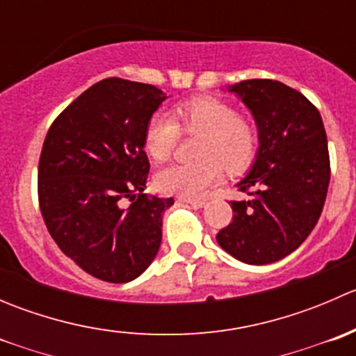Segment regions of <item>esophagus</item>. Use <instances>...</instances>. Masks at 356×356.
I'll return each instance as SVG.
<instances>
[{
  "mask_svg": "<svg viewBox=\"0 0 356 356\" xmlns=\"http://www.w3.org/2000/svg\"><path fill=\"white\" fill-rule=\"evenodd\" d=\"M179 201H182V203H188V204H191V207H195V208H203L204 204H207V201H204V200H189V198H179Z\"/></svg>",
  "mask_w": 356,
  "mask_h": 356,
  "instance_id": "34e87169",
  "label": "esophagus"
}]
</instances>
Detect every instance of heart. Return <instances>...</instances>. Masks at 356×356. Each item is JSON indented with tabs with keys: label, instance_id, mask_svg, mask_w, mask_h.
<instances>
[{
	"label": "heart",
	"instance_id": "1",
	"mask_svg": "<svg viewBox=\"0 0 356 356\" xmlns=\"http://www.w3.org/2000/svg\"><path fill=\"white\" fill-rule=\"evenodd\" d=\"M179 131L200 136L196 156L191 163H172L156 174V188L165 195L181 198H200L220 179L222 167L231 175L250 168L257 158L260 136L250 118L236 113L234 106L218 98H195L179 103L172 118L156 113L145 129V152L153 160L163 161L170 156Z\"/></svg>",
	"mask_w": 356,
	"mask_h": 356
}]
</instances>
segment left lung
I'll list each match as a JSON object with an SVG mask.
<instances>
[{
	"label": "left lung",
	"mask_w": 356,
	"mask_h": 356,
	"mask_svg": "<svg viewBox=\"0 0 356 356\" xmlns=\"http://www.w3.org/2000/svg\"><path fill=\"white\" fill-rule=\"evenodd\" d=\"M257 122L260 146L231 201L234 215L217 243L239 261L274 264L314 231L327 196L331 163L318 110L296 89L270 79L229 86Z\"/></svg>",
	"instance_id": "1"
}]
</instances>
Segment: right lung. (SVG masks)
I'll return each mask as SVG.
<instances>
[{
  "label": "right lung",
  "mask_w": 356,
  "mask_h": 356,
  "mask_svg": "<svg viewBox=\"0 0 356 356\" xmlns=\"http://www.w3.org/2000/svg\"><path fill=\"white\" fill-rule=\"evenodd\" d=\"M161 89L110 77L56 117L39 158V208L60 250L92 277L129 282L155 260L172 198L145 193V129ZM133 203L127 209L123 200Z\"/></svg>",
  "instance_id": "right-lung-1"
}]
</instances>
